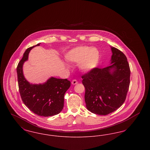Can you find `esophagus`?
<instances>
[{
	"instance_id": "1",
	"label": "esophagus",
	"mask_w": 150,
	"mask_h": 150,
	"mask_svg": "<svg viewBox=\"0 0 150 150\" xmlns=\"http://www.w3.org/2000/svg\"><path fill=\"white\" fill-rule=\"evenodd\" d=\"M78 83V81H77L76 80H75V79H74V80H73L72 81L71 84L72 85H76V84H77Z\"/></svg>"
}]
</instances>
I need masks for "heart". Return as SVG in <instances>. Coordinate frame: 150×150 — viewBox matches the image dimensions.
I'll use <instances>...</instances> for the list:
<instances>
[{
    "instance_id": "b5f03b06",
    "label": "heart",
    "mask_w": 150,
    "mask_h": 150,
    "mask_svg": "<svg viewBox=\"0 0 150 150\" xmlns=\"http://www.w3.org/2000/svg\"><path fill=\"white\" fill-rule=\"evenodd\" d=\"M65 58L69 62L79 63V68L82 71L89 72L97 67L100 53L95 48L81 46L69 51Z\"/></svg>"
}]
</instances>
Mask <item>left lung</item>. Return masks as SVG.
Listing matches in <instances>:
<instances>
[{
    "mask_svg": "<svg viewBox=\"0 0 150 150\" xmlns=\"http://www.w3.org/2000/svg\"><path fill=\"white\" fill-rule=\"evenodd\" d=\"M110 47V65L94 68L82 76L86 107L95 114L106 115L116 110L124 102L128 91L130 71L127 58L120 50Z\"/></svg>",
    "mask_w": 150,
    "mask_h": 150,
    "instance_id": "left-lung-1",
    "label": "left lung"
}]
</instances>
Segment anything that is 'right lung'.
Returning <instances> with one entry per match:
<instances>
[{
  "instance_id": "right-lung-1",
  "label": "right lung",
  "mask_w": 150,
  "mask_h": 150,
  "mask_svg": "<svg viewBox=\"0 0 150 150\" xmlns=\"http://www.w3.org/2000/svg\"><path fill=\"white\" fill-rule=\"evenodd\" d=\"M40 43L28 48L17 67L19 91L23 103L34 114L48 117L58 114L64 105V95L71 83L67 79L50 77L42 84L29 83L24 76L23 65L28 60L30 50Z\"/></svg>"
}]
</instances>
